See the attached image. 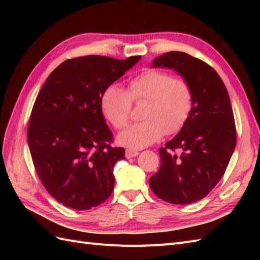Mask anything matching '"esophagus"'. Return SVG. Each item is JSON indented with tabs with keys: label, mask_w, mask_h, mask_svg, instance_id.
Wrapping results in <instances>:
<instances>
[{
	"label": "esophagus",
	"mask_w": 260,
	"mask_h": 260,
	"mask_svg": "<svg viewBox=\"0 0 260 260\" xmlns=\"http://www.w3.org/2000/svg\"><path fill=\"white\" fill-rule=\"evenodd\" d=\"M137 155H139V152L136 151V149H131V148L125 149V157H127V158H131V157H136Z\"/></svg>",
	"instance_id": "obj_1"
}]
</instances>
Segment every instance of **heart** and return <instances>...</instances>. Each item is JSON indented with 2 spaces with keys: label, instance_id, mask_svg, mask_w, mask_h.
Returning a JSON list of instances; mask_svg holds the SVG:
<instances>
[{
  "label": "heart",
  "instance_id": "obj_1",
  "mask_svg": "<svg viewBox=\"0 0 260 260\" xmlns=\"http://www.w3.org/2000/svg\"><path fill=\"white\" fill-rule=\"evenodd\" d=\"M144 102L141 118L118 137V143L130 148H143L165 135L182 129L193 107V91L184 79L167 72L147 69L130 79L123 90L111 84L102 93L100 105L107 121L122 130L130 120L132 103Z\"/></svg>",
  "mask_w": 260,
  "mask_h": 260
}]
</instances>
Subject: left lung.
<instances>
[{
    "mask_svg": "<svg viewBox=\"0 0 260 260\" xmlns=\"http://www.w3.org/2000/svg\"><path fill=\"white\" fill-rule=\"evenodd\" d=\"M153 66L177 70L193 91L190 116L177 137L159 148L160 167L149 178L156 196L185 205L205 198L229 165L237 144L231 102L216 70L191 55L165 53Z\"/></svg>",
    "mask_w": 260,
    "mask_h": 260,
    "instance_id": "1",
    "label": "left lung"
}]
</instances>
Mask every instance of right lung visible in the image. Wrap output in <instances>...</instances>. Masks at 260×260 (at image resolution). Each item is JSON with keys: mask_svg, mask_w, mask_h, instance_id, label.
Returning <instances> with one entry per match:
<instances>
[{"mask_svg": "<svg viewBox=\"0 0 260 260\" xmlns=\"http://www.w3.org/2000/svg\"><path fill=\"white\" fill-rule=\"evenodd\" d=\"M141 56L116 59L88 55L55 68L39 92L27 130L36 171L49 194L67 207L86 210L114 191V165L124 149L101 111L103 91Z\"/></svg>", "mask_w": 260, "mask_h": 260, "instance_id": "right-lung-1", "label": "right lung"}]
</instances>
